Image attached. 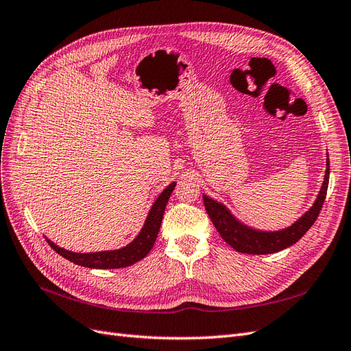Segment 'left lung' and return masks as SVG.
<instances>
[{
	"label": "left lung",
	"instance_id": "8db88e82",
	"mask_svg": "<svg viewBox=\"0 0 351 351\" xmlns=\"http://www.w3.org/2000/svg\"><path fill=\"white\" fill-rule=\"evenodd\" d=\"M329 182V158H326V171L322 187L319 190L315 204L311 209L297 219L294 224L278 231H261L254 230L246 224L240 222L231 212L224 206L221 202L208 197L204 195V204L205 209L210 221L214 222L219 236L224 239L230 246L240 252L247 254H269L280 252L293 246L295 241H299L309 230L316 218L319 217V212L326 197Z\"/></svg>",
	"mask_w": 351,
	"mask_h": 351
}]
</instances>
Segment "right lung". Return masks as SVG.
<instances>
[{
    "label": "right lung",
    "mask_w": 351,
    "mask_h": 351,
    "mask_svg": "<svg viewBox=\"0 0 351 351\" xmlns=\"http://www.w3.org/2000/svg\"><path fill=\"white\" fill-rule=\"evenodd\" d=\"M176 183H171L164 189V192L156 197L154 205L146 217L145 224L136 239L127 244V246L117 249V250H105V252H95V253H76L70 252L57 246L56 243L47 239L49 246L54 249L62 258L69 259L70 262L80 265L84 268H95V269H115V268H125L130 265L142 261L147 253L154 247V243L158 237L159 228H161V221L164 217V210L168 204V199L171 196Z\"/></svg>",
    "instance_id": "obj_1"
}]
</instances>
